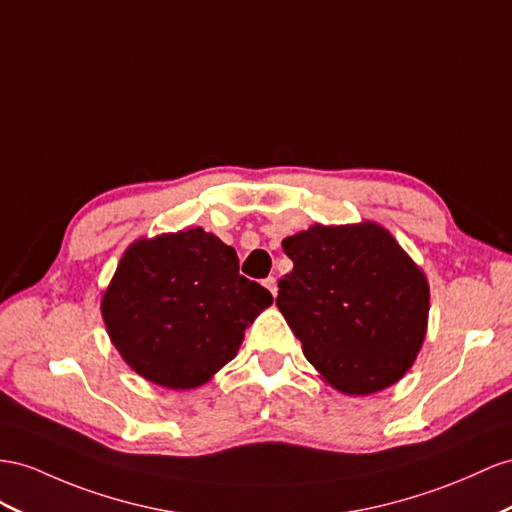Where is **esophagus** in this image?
<instances>
[{"instance_id": "esophagus-1", "label": "esophagus", "mask_w": 512, "mask_h": 512, "mask_svg": "<svg viewBox=\"0 0 512 512\" xmlns=\"http://www.w3.org/2000/svg\"><path fill=\"white\" fill-rule=\"evenodd\" d=\"M264 285L268 287V292H270L272 296H277V290H279V287H277V279H274V277H268V279L264 281Z\"/></svg>"}]
</instances>
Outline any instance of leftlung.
I'll list each match as a JSON object with an SVG mask.
<instances>
[{"label": "left lung", "instance_id": "1", "mask_svg": "<svg viewBox=\"0 0 512 512\" xmlns=\"http://www.w3.org/2000/svg\"><path fill=\"white\" fill-rule=\"evenodd\" d=\"M283 251L294 270L279 281L277 307L324 383L346 396L396 385L428 329L424 270L372 220L311 225Z\"/></svg>", "mask_w": 512, "mask_h": 512}]
</instances>
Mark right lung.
Masks as SVG:
<instances>
[{"mask_svg": "<svg viewBox=\"0 0 512 512\" xmlns=\"http://www.w3.org/2000/svg\"><path fill=\"white\" fill-rule=\"evenodd\" d=\"M272 294L240 274L235 248L201 227L127 246L101 298L110 342L144 381L207 383L242 346Z\"/></svg>", "mask_w": 512, "mask_h": 512, "instance_id": "right-lung-1", "label": "right lung"}]
</instances>
